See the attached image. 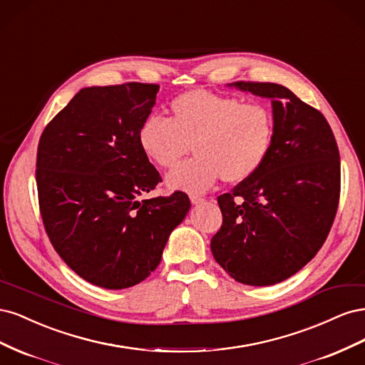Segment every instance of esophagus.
<instances>
[{"label": "esophagus", "mask_w": 365, "mask_h": 365, "mask_svg": "<svg viewBox=\"0 0 365 365\" xmlns=\"http://www.w3.org/2000/svg\"><path fill=\"white\" fill-rule=\"evenodd\" d=\"M190 201H192V204H193V205H197V204L204 202L202 197H201V196H197V195H190Z\"/></svg>", "instance_id": "1"}]
</instances>
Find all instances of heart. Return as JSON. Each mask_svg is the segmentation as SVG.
<instances>
[{
  "instance_id": "heart-1",
  "label": "heart",
  "mask_w": 365,
  "mask_h": 365,
  "mask_svg": "<svg viewBox=\"0 0 365 365\" xmlns=\"http://www.w3.org/2000/svg\"><path fill=\"white\" fill-rule=\"evenodd\" d=\"M274 117L262 103H244L204 90L184 93L170 103V117L150 115L138 129L146 158L172 169L192 150L195 158L172 170V190L202 193L219 178L245 182L256 175L272 149Z\"/></svg>"
}]
</instances>
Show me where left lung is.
Listing matches in <instances>:
<instances>
[{
  "instance_id": "left-lung-1",
  "label": "left lung",
  "mask_w": 365,
  "mask_h": 365,
  "mask_svg": "<svg viewBox=\"0 0 365 365\" xmlns=\"http://www.w3.org/2000/svg\"><path fill=\"white\" fill-rule=\"evenodd\" d=\"M230 86L271 98L275 134L262 169L217 197L222 227L210 248L236 282L269 286L289 279L323 247L339 201V152L324 115L286 86Z\"/></svg>"
}]
</instances>
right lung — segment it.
Here are the masks:
<instances>
[{
    "mask_svg": "<svg viewBox=\"0 0 365 365\" xmlns=\"http://www.w3.org/2000/svg\"><path fill=\"white\" fill-rule=\"evenodd\" d=\"M158 90L138 82L82 88L38 145L39 208L51 245L77 275L105 289L149 277L190 208L182 192L138 200L161 181L138 145Z\"/></svg>",
    "mask_w": 365,
    "mask_h": 365,
    "instance_id": "add662e5",
    "label": "right lung"
}]
</instances>
